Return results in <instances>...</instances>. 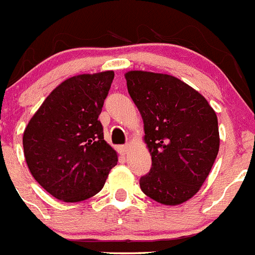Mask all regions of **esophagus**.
Returning a JSON list of instances; mask_svg holds the SVG:
<instances>
[{
	"instance_id": "1",
	"label": "esophagus",
	"mask_w": 255,
	"mask_h": 255,
	"mask_svg": "<svg viewBox=\"0 0 255 255\" xmlns=\"http://www.w3.org/2000/svg\"><path fill=\"white\" fill-rule=\"evenodd\" d=\"M128 150H129V146L128 145H125V146H121V147H119V151L122 152V154L123 155H126L128 152Z\"/></svg>"
}]
</instances>
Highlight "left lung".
Returning a JSON list of instances; mask_svg holds the SVG:
<instances>
[{
    "label": "left lung",
    "instance_id": "8db88e82",
    "mask_svg": "<svg viewBox=\"0 0 255 255\" xmlns=\"http://www.w3.org/2000/svg\"><path fill=\"white\" fill-rule=\"evenodd\" d=\"M126 79L151 155L141 190L160 204H182L200 190L220 150L216 112L203 95L173 75L130 70Z\"/></svg>",
    "mask_w": 255,
    "mask_h": 255
}]
</instances>
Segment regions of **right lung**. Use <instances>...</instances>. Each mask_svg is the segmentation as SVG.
Listing matches in <instances>:
<instances>
[{
	"label": "right lung",
	"instance_id": "obj_1",
	"mask_svg": "<svg viewBox=\"0 0 255 255\" xmlns=\"http://www.w3.org/2000/svg\"><path fill=\"white\" fill-rule=\"evenodd\" d=\"M114 72L81 74L64 81L43 101L23 134L30 173L54 198L75 203L105 185L118 155L104 140L99 115Z\"/></svg>",
	"mask_w": 255,
	"mask_h": 255
}]
</instances>
